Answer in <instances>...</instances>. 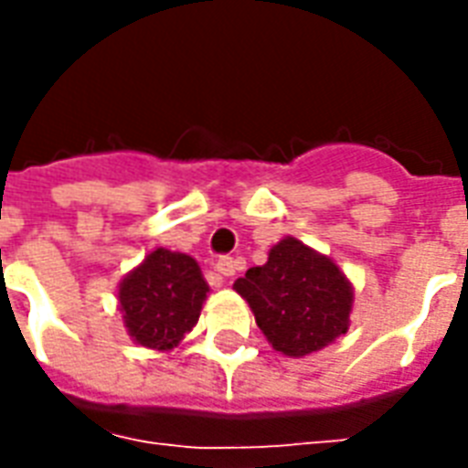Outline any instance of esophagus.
<instances>
[{
	"instance_id": "obj_1",
	"label": "esophagus",
	"mask_w": 468,
	"mask_h": 468,
	"mask_svg": "<svg viewBox=\"0 0 468 468\" xmlns=\"http://www.w3.org/2000/svg\"><path fill=\"white\" fill-rule=\"evenodd\" d=\"M215 268H218V273L223 275V278H233L235 271H240V261H238V258H230V255H220Z\"/></svg>"
}]
</instances>
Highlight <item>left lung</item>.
Returning <instances> with one entry per match:
<instances>
[{"label": "left lung", "mask_w": 468, "mask_h": 468, "mask_svg": "<svg viewBox=\"0 0 468 468\" xmlns=\"http://www.w3.org/2000/svg\"><path fill=\"white\" fill-rule=\"evenodd\" d=\"M255 324L275 351L305 356L346 334L353 291L338 265L295 238L275 245L268 263L235 281Z\"/></svg>", "instance_id": "8db88e82"}]
</instances>
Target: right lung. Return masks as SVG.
Instances as JSON below:
<instances>
[{"mask_svg": "<svg viewBox=\"0 0 468 468\" xmlns=\"http://www.w3.org/2000/svg\"><path fill=\"white\" fill-rule=\"evenodd\" d=\"M207 283L190 255L157 248L120 285L124 325L137 344L173 348L200 318Z\"/></svg>", "mask_w": 468, "mask_h": 468, "instance_id": "add662e5", "label": "right lung"}]
</instances>
